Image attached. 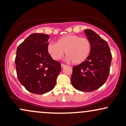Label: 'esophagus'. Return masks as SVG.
<instances>
[{"label":"esophagus","instance_id":"34e87169","mask_svg":"<svg viewBox=\"0 0 126 126\" xmlns=\"http://www.w3.org/2000/svg\"><path fill=\"white\" fill-rule=\"evenodd\" d=\"M61 66H62V68H64L65 67H66V66H67V65L64 64H61Z\"/></svg>","mask_w":126,"mask_h":126}]
</instances>
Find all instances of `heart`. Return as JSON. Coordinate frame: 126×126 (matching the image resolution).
Returning <instances> with one entry per match:
<instances>
[{"instance_id":"b5f03b06","label":"heart","mask_w":126,"mask_h":126,"mask_svg":"<svg viewBox=\"0 0 126 126\" xmlns=\"http://www.w3.org/2000/svg\"><path fill=\"white\" fill-rule=\"evenodd\" d=\"M92 50V44L89 39L76 35H67L57 40V43L50 42L47 50L55 60L63 57L65 51L67 60L75 64L83 63L88 58Z\"/></svg>"}]
</instances>
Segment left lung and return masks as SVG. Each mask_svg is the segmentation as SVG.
I'll return each instance as SVG.
<instances>
[{
  "mask_svg": "<svg viewBox=\"0 0 126 126\" xmlns=\"http://www.w3.org/2000/svg\"><path fill=\"white\" fill-rule=\"evenodd\" d=\"M84 32L92 44L88 58L78 66H73L72 85L82 92H92L102 86L110 74L112 60L108 43L91 30Z\"/></svg>",
  "mask_w": 126,
  "mask_h": 126,
  "instance_id": "left-lung-1",
  "label": "left lung"
}]
</instances>
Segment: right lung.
I'll return each instance as SVG.
<instances>
[{
  "instance_id": "obj_1",
  "label": "right lung",
  "mask_w": 126,
  "mask_h": 126,
  "mask_svg": "<svg viewBox=\"0 0 126 126\" xmlns=\"http://www.w3.org/2000/svg\"><path fill=\"white\" fill-rule=\"evenodd\" d=\"M50 36L34 33L21 43L15 58L17 76L25 89L35 94H44L54 88L62 70L47 50Z\"/></svg>"
}]
</instances>
